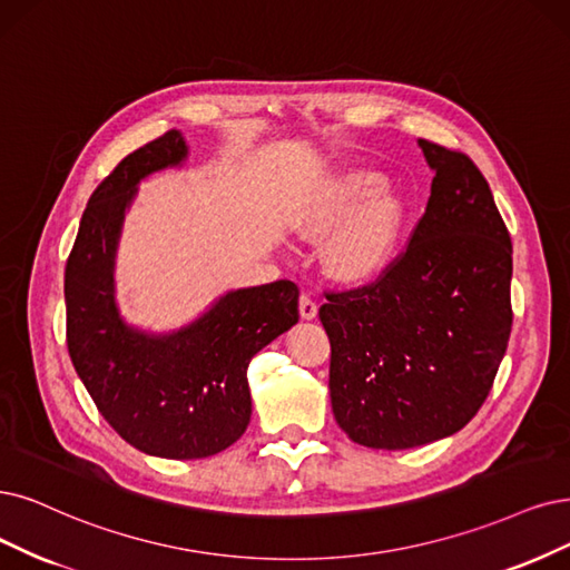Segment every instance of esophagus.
<instances>
[{
    "instance_id": "1",
    "label": "esophagus",
    "mask_w": 570,
    "mask_h": 570,
    "mask_svg": "<svg viewBox=\"0 0 570 570\" xmlns=\"http://www.w3.org/2000/svg\"><path fill=\"white\" fill-rule=\"evenodd\" d=\"M298 309H301V317L303 320H314V317H317V303H314V298L307 296V293H303V296H301Z\"/></svg>"
}]
</instances>
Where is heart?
<instances>
[{
  "mask_svg": "<svg viewBox=\"0 0 570 570\" xmlns=\"http://www.w3.org/2000/svg\"><path fill=\"white\" fill-rule=\"evenodd\" d=\"M377 185L375 174H354L335 185L324 187L320 195L303 208L298 218L301 229L317 235L338 225L364 195ZM406 206L392 189H381L354 210L350 220L338 229L328 244V265L347 279L371 277L383 269L396 246Z\"/></svg>",
  "mask_w": 570,
  "mask_h": 570,
  "instance_id": "obj_1",
  "label": "heart"
}]
</instances>
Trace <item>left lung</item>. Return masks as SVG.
<instances>
[{
  "label": "left lung",
  "instance_id": "8db88e82",
  "mask_svg": "<svg viewBox=\"0 0 570 570\" xmlns=\"http://www.w3.org/2000/svg\"><path fill=\"white\" fill-rule=\"evenodd\" d=\"M434 168L423 218L368 284L326 291L328 390L341 430L402 451L465 428L512 331V239L476 164L420 140Z\"/></svg>",
  "mask_w": 570,
  "mask_h": 570
}]
</instances>
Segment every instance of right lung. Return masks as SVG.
Wrapping results in <instances>:
<instances>
[{
  "mask_svg": "<svg viewBox=\"0 0 570 570\" xmlns=\"http://www.w3.org/2000/svg\"><path fill=\"white\" fill-rule=\"evenodd\" d=\"M185 155L178 131L126 155L94 189L66 265V335L77 375L126 444L171 460L216 455L246 432L248 364L298 322L301 293L288 279L232 291L171 335H147L119 320L112 265L124 210L140 178Z\"/></svg>",
  "mask_w": 570,
  "mask_h": 570,
  "instance_id": "obj_1",
  "label": "right lung"
}]
</instances>
